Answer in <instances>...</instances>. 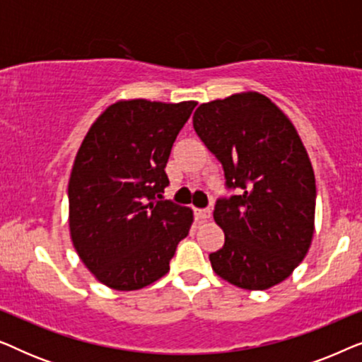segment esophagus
<instances>
[{"instance_id":"obj_1","label":"esophagus","mask_w":362,"mask_h":362,"mask_svg":"<svg viewBox=\"0 0 362 362\" xmlns=\"http://www.w3.org/2000/svg\"><path fill=\"white\" fill-rule=\"evenodd\" d=\"M194 216L197 221H207L211 217V209L207 207V209H194Z\"/></svg>"}]
</instances>
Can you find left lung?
<instances>
[{"instance_id":"8db88e82","label":"left lung","mask_w":362,"mask_h":362,"mask_svg":"<svg viewBox=\"0 0 362 362\" xmlns=\"http://www.w3.org/2000/svg\"><path fill=\"white\" fill-rule=\"evenodd\" d=\"M197 136L222 163L226 186L239 194L217 199L222 249L209 254L221 279L267 290L291 275L315 232V173L290 118L259 92L201 103Z\"/></svg>"}]
</instances>
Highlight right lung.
<instances>
[{
    "mask_svg": "<svg viewBox=\"0 0 362 362\" xmlns=\"http://www.w3.org/2000/svg\"><path fill=\"white\" fill-rule=\"evenodd\" d=\"M196 105L118 100L78 148L69 180L71 239L83 265L113 290L160 280L189 234L192 211L161 194L173 143Z\"/></svg>",
    "mask_w": 362,
    "mask_h": 362,
    "instance_id": "add662e5",
    "label": "right lung"
}]
</instances>
